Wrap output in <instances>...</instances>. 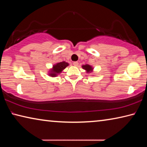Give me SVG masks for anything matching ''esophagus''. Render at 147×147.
I'll return each mask as SVG.
<instances>
[{
    "mask_svg": "<svg viewBox=\"0 0 147 147\" xmlns=\"http://www.w3.org/2000/svg\"><path fill=\"white\" fill-rule=\"evenodd\" d=\"M73 65L77 67L78 65V61H74L73 62Z\"/></svg>",
    "mask_w": 147,
    "mask_h": 147,
    "instance_id": "34e87169",
    "label": "esophagus"
}]
</instances>
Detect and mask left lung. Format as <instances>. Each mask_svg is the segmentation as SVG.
<instances>
[{"instance_id":"8db88e82","label":"left lung","mask_w":147,"mask_h":147,"mask_svg":"<svg viewBox=\"0 0 147 147\" xmlns=\"http://www.w3.org/2000/svg\"><path fill=\"white\" fill-rule=\"evenodd\" d=\"M82 68L87 71V73H91L93 71V67L91 65H89L88 64H86L82 65Z\"/></svg>"}]
</instances>
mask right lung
<instances>
[{"label":"right lung","mask_w":147,"mask_h":147,"mask_svg":"<svg viewBox=\"0 0 147 147\" xmlns=\"http://www.w3.org/2000/svg\"><path fill=\"white\" fill-rule=\"evenodd\" d=\"M69 65V63L65 61L59 62V63L54 65L53 69L49 72V75L52 77H56L58 74L61 73L63 69H65Z\"/></svg>","instance_id":"obj_1"}]
</instances>
